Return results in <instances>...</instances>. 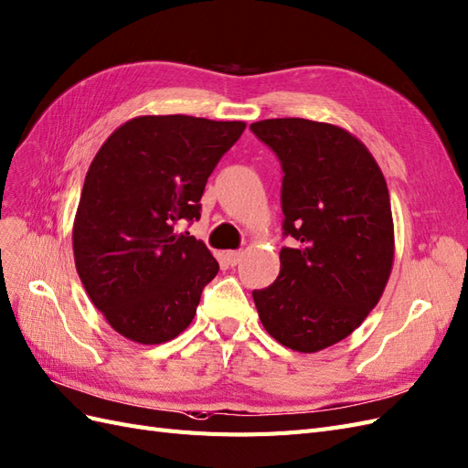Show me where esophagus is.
Wrapping results in <instances>:
<instances>
[{"mask_svg":"<svg viewBox=\"0 0 468 468\" xmlns=\"http://www.w3.org/2000/svg\"><path fill=\"white\" fill-rule=\"evenodd\" d=\"M227 262H229L231 267H235V265H239V262H241V259H243V253L241 250H227Z\"/></svg>","mask_w":468,"mask_h":468,"instance_id":"1","label":"esophagus"}]
</instances>
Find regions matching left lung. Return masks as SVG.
Masks as SVG:
<instances>
[{"mask_svg":"<svg viewBox=\"0 0 468 468\" xmlns=\"http://www.w3.org/2000/svg\"><path fill=\"white\" fill-rule=\"evenodd\" d=\"M282 165L284 235L277 281L253 291L262 326L279 344L313 354L348 338L386 291L393 218L386 177L348 130L306 118L250 124Z\"/></svg>","mask_w":468,"mask_h":468,"instance_id":"obj_1","label":"left lung"}]
</instances>
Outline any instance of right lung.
<instances>
[{"label": "right lung", "mask_w": 468, "mask_h": 468, "mask_svg": "<svg viewBox=\"0 0 468 468\" xmlns=\"http://www.w3.org/2000/svg\"><path fill=\"white\" fill-rule=\"evenodd\" d=\"M245 126L186 114L136 116L94 155L73 225L75 265L120 336L162 344L194 320L219 265L206 243L176 225L199 219L207 177Z\"/></svg>", "instance_id": "obj_1"}]
</instances>
